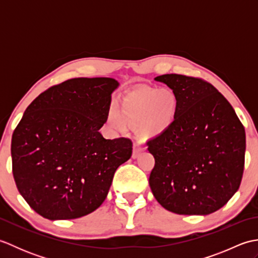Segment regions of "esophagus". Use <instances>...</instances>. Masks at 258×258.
<instances>
[{"mask_svg":"<svg viewBox=\"0 0 258 258\" xmlns=\"http://www.w3.org/2000/svg\"><path fill=\"white\" fill-rule=\"evenodd\" d=\"M144 151L143 147H141L140 145H134L133 147V153H132V157L133 158H138L142 152Z\"/></svg>","mask_w":258,"mask_h":258,"instance_id":"esophagus-1","label":"esophagus"}]
</instances>
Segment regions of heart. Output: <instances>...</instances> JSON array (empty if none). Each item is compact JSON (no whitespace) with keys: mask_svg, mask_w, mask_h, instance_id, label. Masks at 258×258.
<instances>
[{"mask_svg":"<svg viewBox=\"0 0 258 258\" xmlns=\"http://www.w3.org/2000/svg\"><path fill=\"white\" fill-rule=\"evenodd\" d=\"M120 115L112 109L108 123L112 127L123 131L126 121L138 124V131L145 138L165 133L176 117L178 102L174 92L168 89H138L126 94L119 104Z\"/></svg>","mask_w":258,"mask_h":258,"instance_id":"1","label":"heart"}]
</instances>
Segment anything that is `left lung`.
I'll return each instance as SVG.
<instances>
[{
	"label": "left lung",
	"instance_id": "left-lung-1",
	"mask_svg": "<svg viewBox=\"0 0 258 258\" xmlns=\"http://www.w3.org/2000/svg\"><path fill=\"white\" fill-rule=\"evenodd\" d=\"M177 97L176 117L147 142L155 158L149 183L156 201L179 215H208L236 193L243 177L245 128L212 84L179 74L155 78Z\"/></svg>",
	"mask_w": 258,
	"mask_h": 258
}]
</instances>
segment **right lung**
<instances>
[{
    "mask_svg": "<svg viewBox=\"0 0 258 258\" xmlns=\"http://www.w3.org/2000/svg\"><path fill=\"white\" fill-rule=\"evenodd\" d=\"M111 78H78L43 92L12 135L13 176L20 194L47 220H73L102 205L114 173L132 156L128 139L106 140Z\"/></svg>",
    "mask_w": 258,
    "mask_h": 258,
    "instance_id": "1",
    "label": "right lung"
}]
</instances>
